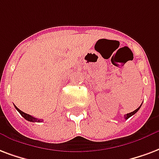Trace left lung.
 <instances>
[{"label": "left lung", "mask_w": 159, "mask_h": 159, "mask_svg": "<svg viewBox=\"0 0 159 159\" xmlns=\"http://www.w3.org/2000/svg\"><path fill=\"white\" fill-rule=\"evenodd\" d=\"M141 106H142V105H141ZM141 106L138 107V108H137V109H136V110H134V111H132V112L129 113V114H126V115H125V119H126V120H127V119L130 118V116H133V115H135V114H136V113L137 112V111H138V110H139L140 108H141Z\"/></svg>", "instance_id": "1"}]
</instances>
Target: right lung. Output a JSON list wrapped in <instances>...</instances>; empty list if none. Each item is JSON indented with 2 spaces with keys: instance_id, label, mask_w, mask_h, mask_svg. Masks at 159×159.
<instances>
[{
  "instance_id": "1",
  "label": "right lung",
  "mask_w": 159,
  "mask_h": 159,
  "mask_svg": "<svg viewBox=\"0 0 159 159\" xmlns=\"http://www.w3.org/2000/svg\"><path fill=\"white\" fill-rule=\"evenodd\" d=\"M15 108H16V109H17V111L20 113V115L23 116V118L25 119V120H29V121H30V122H42L43 121V120H39V119L33 117V116H30V115H28V114H26V113L23 112V111H21V110H20V109H18L17 106H15Z\"/></svg>"
}]
</instances>
